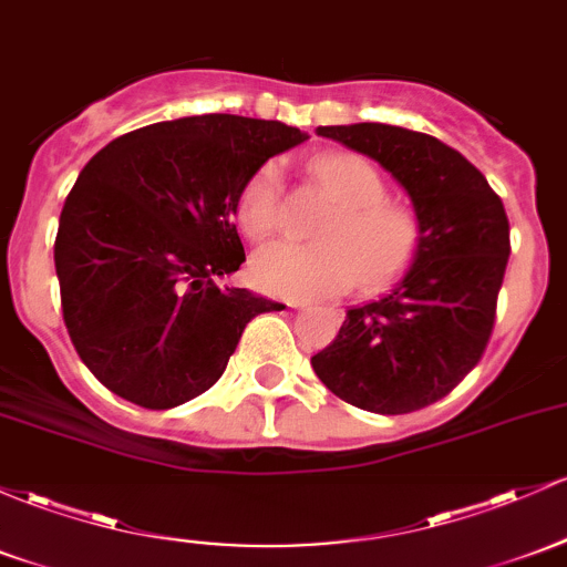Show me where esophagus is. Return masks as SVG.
I'll return each mask as SVG.
<instances>
[{
  "instance_id": "obj_1",
  "label": "esophagus",
  "mask_w": 567,
  "mask_h": 567,
  "mask_svg": "<svg viewBox=\"0 0 567 567\" xmlns=\"http://www.w3.org/2000/svg\"><path fill=\"white\" fill-rule=\"evenodd\" d=\"M290 307H303V303H298V301H293V303H290Z\"/></svg>"
}]
</instances>
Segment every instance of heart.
<instances>
[{"label": "heart", "instance_id": "1", "mask_svg": "<svg viewBox=\"0 0 567 567\" xmlns=\"http://www.w3.org/2000/svg\"><path fill=\"white\" fill-rule=\"evenodd\" d=\"M315 177L339 207L322 223L320 241H274L250 260L258 290L282 298L336 296L363 285L374 290L412 264L420 220L406 204L388 198V185L358 153H326L312 161ZM236 220L250 239H269L282 223V169L266 161L241 185Z\"/></svg>", "mask_w": 567, "mask_h": 567}]
</instances>
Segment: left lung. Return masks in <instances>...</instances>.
<instances>
[{"label": "left lung", "mask_w": 567, "mask_h": 567, "mask_svg": "<svg viewBox=\"0 0 567 567\" xmlns=\"http://www.w3.org/2000/svg\"><path fill=\"white\" fill-rule=\"evenodd\" d=\"M317 134L379 161L412 196L420 241L382 298L347 312L312 358L320 382L352 406L409 414L450 395L482 360L506 274L508 217L484 174L431 134L388 123Z\"/></svg>", "instance_id": "8db88e82"}]
</instances>
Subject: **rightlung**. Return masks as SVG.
Segmentation results:
<instances>
[{
  "mask_svg": "<svg viewBox=\"0 0 567 567\" xmlns=\"http://www.w3.org/2000/svg\"><path fill=\"white\" fill-rule=\"evenodd\" d=\"M303 140L279 121L215 112L136 128L85 164L53 255L64 326L104 388L172 409L223 377L247 322L277 309L215 285L245 260L236 198Z\"/></svg>",
  "mask_w": 567,
  "mask_h": 567,
  "instance_id": "add662e5",
  "label": "right lung"
}]
</instances>
